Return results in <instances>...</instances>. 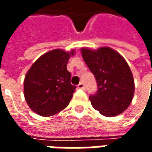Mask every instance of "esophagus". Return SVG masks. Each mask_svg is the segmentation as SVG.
Returning <instances> with one entry per match:
<instances>
[{
	"label": "esophagus",
	"mask_w": 152,
	"mask_h": 152,
	"mask_svg": "<svg viewBox=\"0 0 152 152\" xmlns=\"http://www.w3.org/2000/svg\"><path fill=\"white\" fill-rule=\"evenodd\" d=\"M77 87H78V89H86V86H85V85L83 84V83H80L79 85L77 86Z\"/></svg>",
	"instance_id": "obj_1"
}]
</instances>
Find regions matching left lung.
<instances>
[{
	"instance_id": "left-lung-1",
	"label": "left lung",
	"mask_w": 152,
	"mask_h": 152,
	"mask_svg": "<svg viewBox=\"0 0 152 152\" xmlns=\"http://www.w3.org/2000/svg\"><path fill=\"white\" fill-rule=\"evenodd\" d=\"M81 54L98 83L97 93L89 96L93 107L107 117L121 114L130 105L135 88L127 62L110 47L81 48Z\"/></svg>"
}]
</instances>
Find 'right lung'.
Wrapping results in <instances>:
<instances>
[{"label": "right lung", "mask_w": 152, "mask_h": 152, "mask_svg": "<svg viewBox=\"0 0 152 152\" xmlns=\"http://www.w3.org/2000/svg\"><path fill=\"white\" fill-rule=\"evenodd\" d=\"M74 53V50L66 52L55 49L41 55L28 70L23 91L32 112L51 116L68 106L76 87L71 84L66 64Z\"/></svg>", "instance_id": "right-lung-1"}]
</instances>
